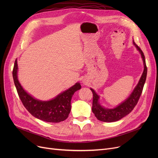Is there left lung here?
<instances>
[{"mask_svg":"<svg viewBox=\"0 0 158 158\" xmlns=\"http://www.w3.org/2000/svg\"><path fill=\"white\" fill-rule=\"evenodd\" d=\"M133 45L135 46L137 51H138L141 57H142L143 64V72L138 84L127 98H126L123 102L118 104L116 107H113V108H107V107L102 106L100 103V101H99L100 96L96 93L93 88H90V89L92 90L94 95L92 112L94 113L96 118L98 120L104 122H113L122 119L129 114L134 109V107L139 100L141 94H142L143 88L146 81L147 69L146 66L145 56L142 50L135 44L134 41Z\"/></svg>","mask_w":158,"mask_h":158,"instance_id":"1","label":"left lung"}]
</instances>
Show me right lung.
I'll return each instance as SVG.
<instances>
[{"instance_id": "right-lung-1", "label": "right lung", "mask_w": 158, "mask_h": 158, "mask_svg": "<svg viewBox=\"0 0 158 158\" xmlns=\"http://www.w3.org/2000/svg\"><path fill=\"white\" fill-rule=\"evenodd\" d=\"M19 67L15 60L13 77L15 87L23 106L35 118L47 122L58 123L68 118L71 111V100L74 93L81 88L79 82L48 101L39 100L27 93L18 79Z\"/></svg>"}]
</instances>
